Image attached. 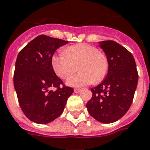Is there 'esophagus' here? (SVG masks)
Listing matches in <instances>:
<instances>
[{
  "label": "esophagus",
  "instance_id": "esophagus-1",
  "mask_svg": "<svg viewBox=\"0 0 150 150\" xmlns=\"http://www.w3.org/2000/svg\"><path fill=\"white\" fill-rule=\"evenodd\" d=\"M74 91H75V93H79L80 91H81V90H80V89H77V88H76V89H75V90H74Z\"/></svg>",
  "mask_w": 150,
  "mask_h": 150
}]
</instances>
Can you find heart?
Here are the masks:
<instances>
[{"instance_id":"heart-1","label":"heart","mask_w":150,"mask_h":150,"mask_svg":"<svg viewBox=\"0 0 150 150\" xmlns=\"http://www.w3.org/2000/svg\"><path fill=\"white\" fill-rule=\"evenodd\" d=\"M79 73L71 77L67 84L80 87L91 83H99L108 71V60L98 48L86 43H79L65 48L64 52L55 54L51 59L52 69L61 79H67L75 71L78 64Z\"/></svg>"}]
</instances>
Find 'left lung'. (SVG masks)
I'll return each instance as SVG.
<instances>
[{
	"mask_svg": "<svg viewBox=\"0 0 150 150\" xmlns=\"http://www.w3.org/2000/svg\"><path fill=\"white\" fill-rule=\"evenodd\" d=\"M108 60L105 79L91 89L86 104L90 116L100 123H111L123 117L133 101L139 74L133 55L114 41L99 42Z\"/></svg>",
	"mask_w": 150,
	"mask_h": 150,
	"instance_id": "obj_1",
	"label": "left lung"
}]
</instances>
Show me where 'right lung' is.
<instances>
[{"label":"right lung","mask_w":150,"mask_h":150,"mask_svg":"<svg viewBox=\"0 0 150 150\" xmlns=\"http://www.w3.org/2000/svg\"><path fill=\"white\" fill-rule=\"evenodd\" d=\"M68 42L39 35L19 52L15 67V90L22 111L30 120L39 124L52 122L61 115L72 88L60 87L63 81L51 64L53 53ZM57 90L53 91L51 88Z\"/></svg>","instance_id":"right-lung-1"}]
</instances>
